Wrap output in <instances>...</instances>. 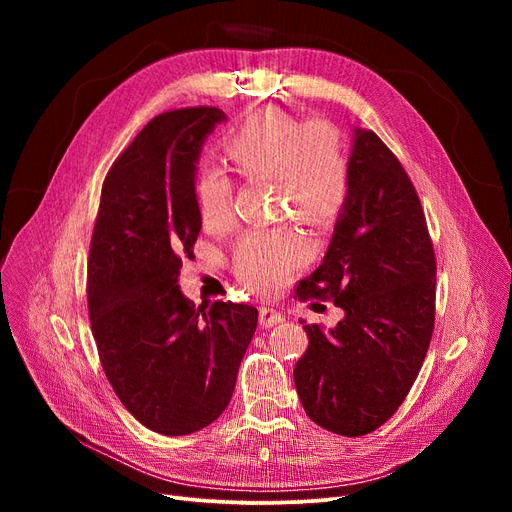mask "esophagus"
Masks as SVG:
<instances>
[{
  "mask_svg": "<svg viewBox=\"0 0 512 512\" xmlns=\"http://www.w3.org/2000/svg\"><path fill=\"white\" fill-rule=\"evenodd\" d=\"M280 321H284V315L276 307H270V305L259 307V324L261 326L272 328V326H278Z\"/></svg>",
  "mask_w": 512,
  "mask_h": 512,
  "instance_id": "1",
  "label": "esophagus"
}]
</instances>
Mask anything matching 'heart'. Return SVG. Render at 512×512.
Wrapping results in <instances>:
<instances>
[{
  "instance_id": "obj_1",
  "label": "heart",
  "mask_w": 512,
  "mask_h": 512,
  "mask_svg": "<svg viewBox=\"0 0 512 512\" xmlns=\"http://www.w3.org/2000/svg\"><path fill=\"white\" fill-rule=\"evenodd\" d=\"M224 153L242 178L272 180L278 205H288L303 220L324 222L344 201L346 157L338 132L326 122L301 124L284 112H255L228 134ZM195 199L205 228L230 226L232 184L222 172H203ZM303 253V240L294 230L259 228L240 240L236 274L253 290L272 294L286 284Z\"/></svg>"
}]
</instances>
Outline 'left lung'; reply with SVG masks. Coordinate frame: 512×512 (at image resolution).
<instances>
[{"mask_svg": "<svg viewBox=\"0 0 512 512\" xmlns=\"http://www.w3.org/2000/svg\"><path fill=\"white\" fill-rule=\"evenodd\" d=\"M348 188L317 270L299 299H332L344 317L309 336L294 367L311 421L357 438L384 425L409 394L434 332L436 257L405 168L373 130L353 128ZM317 305V303H311Z\"/></svg>", "mask_w": 512, "mask_h": 512, "instance_id": "8db88e82", "label": "left lung"}]
</instances>
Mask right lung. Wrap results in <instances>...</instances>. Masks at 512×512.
I'll list each match as a JSON object with an SVG mask.
<instances>
[{
  "label": "right lung",
  "mask_w": 512,
  "mask_h": 512,
  "mask_svg": "<svg viewBox=\"0 0 512 512\" xmlns=\"http://www.w3.org/2000/svg\"><path fill=\"white\" fill-rule=\"evenodd\" d=\"M226 114L155 116L107 172L91 238L87 301L103 371L128 413L164 436L218 419L257 328V309L195 307L178 284L201 230L195 199L205 139Z\"/></svg>",
  "instance_id": "1"
}]
</instances>
